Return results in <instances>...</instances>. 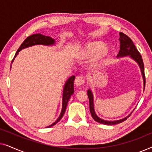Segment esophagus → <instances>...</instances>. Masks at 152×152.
Instances as JSON below:
<instances>
[{
    "label": "esophagus",
    "mask_w": 152,
    "mask_h": 152,
    "mask_svg": "<svg viewBox=\"0 0 152 152\" xmlns=\"http://www.w3.org/2000/svg\"><path fill=\"white\" fill-rule=\"evenodd\" d=\"M75 85L77 87H80L82 85L84 84V80L83 79L82 77H77L75 80Z\"/></svg>",
    "instance_id": "1"
}]
</instances>
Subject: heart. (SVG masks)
Returning <instances> with one entry per match:
<instances>
[{
	"instance_id": "heart-1",
	"label": "heart",
	"mask_w": 152,
	"mask_h": 152,
	"mask_svg": "<svg viewBox=\"0 0 152 152\" xmlns=\"http://www.w3.org/2000/svg\"><path fill=\"white\" fill-rule=\"evenodd\" d=\"M106 50H107V47L102 43H90L84 48V56L87 58L98 57V56H100L103 53H104ZM106 58L105 57H104L100 60V64H104Z\"/></svg>"
}]
</instances>
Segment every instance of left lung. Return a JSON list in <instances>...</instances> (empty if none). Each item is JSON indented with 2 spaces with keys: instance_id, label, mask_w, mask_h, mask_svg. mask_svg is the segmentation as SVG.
<instances>
[{
  "instance_id": "1",
  "label": "left lung",
  "mask_w": 152,
  "mask_h": 152,
  "mask_svg": "<svg viewBox=\"0 0 152 152\" xmlns=\"http://www.w3.org/2000/svg\"><path fill=\"white\" fill-rule=\"evenodd\" d=\"M120 51L117 57H124L129 56L132 59H134L137 64H138L139 67L140 68L141 73H142V79H143V85H144V90L145 87V70H144V64H143L142 56L140 55V53H139L138 50L135 46V45L133 43L129 37L127 35L123 34L122 32H120ZM87 93H88V97L89 99V108H90V112L91 115L93 119L95 121L99 122L100 124H107V125H113V124L121 123L124 120H126L127 118L131 115L132 112L129 115L126 116V117L122 118V119L118 120H114V121H109V120H105L102 119V118H99L95 113V109H94V99H93V95L92 91L91 89H88L87 91Z\"/></svg>"
}]
</instances>
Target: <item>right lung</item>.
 I'll return each instance as SVG.
<instances>
[{"mask_svg":"<svg viewBox=\"0 0 152 152\" xmlns=\"http://www.w3.org/2000/svg\"><path fill=\"white\" fill-rule=\"evenodd\" d=\"M55 44V40L53 39L50 37L48 36H44V35L41 34H32L31 36H29L27 37L20 46L19 48L18 49L17 52H16L15 55H14V57L13 60H12V63L14 61L15 57L17 56L18 53L21 50L26 48L33 46V45H53ZM11 68V67H10ZM75 78V76H71L68 79V80L66 81L65 83V85L64 86V91H63V99H62V109L61 111V113L59 116V118H57V120L48 126V127H50V126H53L57 123L61 119L63 115H64V113H65L66 107H67L68 102L69 100L70 97H71V95L74 93V80Z\"/></svg>","mask_w":152,"mask_h":152,"instance_id":"obj_1","label":"right lung"}]
</instances>
